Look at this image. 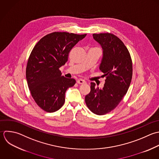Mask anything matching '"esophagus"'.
Instances as JSON below:
<instances>
[{
	"label": "esophagus",
	"instance_id": "obj_1",
	"mask_svg": "<svg viewBox=\"0 0 159 159\" xmlns=\"http://www.w3.org/2000/svg\"><path fill=\"white\" fill-rule=\"evenodd\" d=\"M77 84H85V83H86V82H85V80H82V79L78 80L77 81Z\"/></svg>",
	"mask_w": 159,
	"mask_h": 159
}]
</instances>
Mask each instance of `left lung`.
<instances>
[{
	"label": "left lung",
	"mask_w": 159,
	"mask_h": 159,
	"mask_svg": "<svg viewBox=\"0 0 159 159\" xmlns=\"http://www.w3.org/2000/svg\"><path fill=\"white\" fill-rule=\"evenodd\" d=\"M100 44L103 56L99 69L104 74L105 83L102 89L91 82L90 92L85 96L87 106L93 113L103 115L115 108L127 93L133 75L130 54L122 42L111 33L93 34Z\"/></svg>",
	"instance_id": "obj_1"
}]
</instances>
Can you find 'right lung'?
Here are the masks:
<instances>
[{
	"label": "right lung",
	"mask_w": 159,
	"mask_h": 159,
	"mask_svg": "<svg viewBox=\"0 0 159 159\" xmlns=\"http://www.w3.org/2000/svg\"><path fill=\"white\" fill-rule=\"evenodd\" d=\"M86 35L54 32L43 37L33 49L26 78L33 99L45 111L59 110L64 103L66 90L75 84V79L62 76L59 68L67 61L71 49Z\"/></svg>",
	"instance_id": "1"
}]
</instances>
